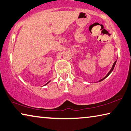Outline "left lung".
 <instances>
[{"mask_svg":"<svg viewBox=\"0 0 131 131\" xmlns=\"http://www.w3.org/2000/svg\"><path fill=\"white\" fill-rule=\"evenodd\" d=\"M116 62H117V61H115V62H114V64H113V67H112V68H111V69L110 70V72H108V74H107V75H106V76H105L104 77V78L103 79H101L100 80H99V82H101V81H102V80H103L104 79H105V78H107V77L108 76V75H109V74H110V73H111V72H112V71H113V69H114V67H115V63H116Z\"/></svg>","mask_w":131,"mask_h":131,"instance_id":"8db88e82","label":"left lung"}]
</instances>
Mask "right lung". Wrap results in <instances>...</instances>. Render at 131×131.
I'll list each match as a JSON object with an SVG mask.
<instances>
[{
    "label": "right lung",
    "instance_id": "add662e5",
    "mask_svg": "<svg viewBox=\"0 0 131 131\" xmlns=\"http://www.w3.org/2000/svg\"><path fill=\"white\" fill-rule=\"evenodd\" d=\"M49 82H48V83H47V84H48V83H49ZM46 84H45V85H46Z\"/></svg>",
    "mask_w": 131,
    "mask_h": 131
}]
</instances>
